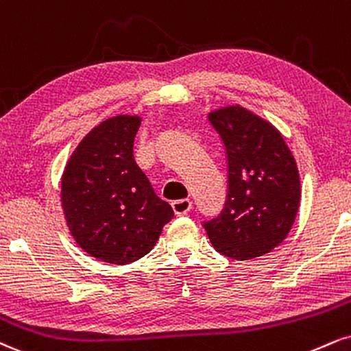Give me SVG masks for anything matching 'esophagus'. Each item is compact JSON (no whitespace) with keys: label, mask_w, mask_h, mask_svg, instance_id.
I'll list each match as a JSON object with an SVG mask.
<instances>
[{"label":"esophagus","mask_w":351,"mask_h":351,"mask_svg":"<svg viewBox=\"0 0 351 351\" xmlns=\"http://www.w3.org/2000/svg\"><path fill=\"white\" fill-rule=\"evenodd\" d=\"M171 208L175 210L176 216H186L193 208V202L189 199H176L171 202Z\"/></svg>","instance_id":"obj_1"}]
</instances>
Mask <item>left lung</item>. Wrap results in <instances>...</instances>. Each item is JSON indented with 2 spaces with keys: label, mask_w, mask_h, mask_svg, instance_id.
Segmentation results:
<instances>
[{
  "label": "left lung",
  "mask_w": 351,
  "mask_h": 351,
  "mask_svg": "<svg viewBox=\"0 0 351 351\" xmlns=\"http://www.w3.org/2000/svg\"><path fill=\"white\" fill-rule=\"evenodd\" d=\"M227 154L229 189L217 217L202 222L214 248L234 260H252L289 234L301 201L296 160L280 130L245 108L209 114Z\"/></svg>",
  "instance_id": "obj_1"
}]
</instances>
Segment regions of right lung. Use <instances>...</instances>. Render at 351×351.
Returning <instances> with one entry per match:
<instances>
[{
  "label": "right lung",
  "instance_id": "obj_1",
  "mask_svg": "<svg viewBox=\"0 0 351 351\" xmlns=\"http://www.w3.org/2000/svg\"><path fill=\"white\" fill-rule=\"evenodd\" d=\"M138 125V116L101 122L80 142L62 176V208L75 242L106 263L142 258L175 216L135 163Z\"/></svg>",
  "mask_w": 351,
  "mask_h": 351
}]
</instances>
